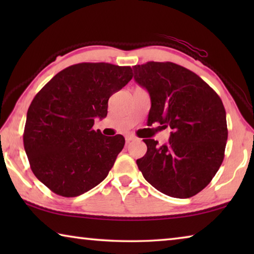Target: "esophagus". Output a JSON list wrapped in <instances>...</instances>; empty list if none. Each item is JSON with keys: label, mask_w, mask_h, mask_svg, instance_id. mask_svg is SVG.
Masks as SVG:
<instances>
[{"label": "esophagus", "mask_w": 254, "mask_h": 254, "mask_svg": "<svg viewBox=\"0 0 254 254\" xmlns=\"http://www.w3.org/2000/svg\"><path fill=\"white\" fill-rule=\"evenodd\" d=\"M136 137L133 135V134H127L126 135V141L127 142H131V141H133V140H135Z\"/></svg>", "instance_id": "34e87169"}]
</instances>
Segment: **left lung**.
<instances>
[{
  "label": "left lung",
  "mask_w": 254,
  "mask_h": 254,
  "mask_svg": "<svg viewBox=\"0 0 254 254\" xmlns=\"http://www.w3.org/2000/svg\"><path fill=\"white\" fill-rule=\"evenodd\" d=\"M134 79L151 98L148 126L170 127L169 142L144 139L137 168L152 186L176 198H189L220 169L227 141L226 113L216 92L177 64L149 62L133 67Z\"/></svg>",
  "instance_id": "8db88e82"
}]
</instances>
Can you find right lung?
I'll list each match as a JSON object with an SVG mask.
<instances>
[{"instance_id":"right-lung-1","label":"right lung","mask_w":254,"mask_h":254,"mask_svg":"<svg viewBox=\"0 0 254 254\" xmlns=\"http://www.w3.org/2000/svg\"><path fill=\"white\" fill-rule=\"evenodd\" d=\"M130 66L81 63L54 76L29 106L23 144L34 176L51 191L76 197L109 175L123 135L93 130L107 115L111 95L132 79Z\"/></svg>"}]
</instances>
